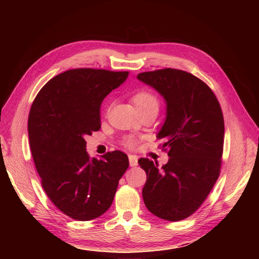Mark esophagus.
<instances>
[{
  "mask_svg": "<svg viewBox=\"0 0 259 259\" xmlns=\"http://www.w3.org/2000/svg\"><path fill=\"white\" fill-rule=\"evenodd\" d=\"M129 164H130V167L138 166V158H137L136 156L130 155L129 156Z\"/></svg>",
  "mask_w": 259,
  "mask_h": 259,
  "instance_id": "34e87169",
  "label": "esophagus"
}]
</instances>
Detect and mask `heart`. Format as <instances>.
Instances as JSON below:
<instances>
[{"label":"heart","instance_id":"b5f03b06","mask_svg":"<svg viewBox=\"0 0 259 259\" xmlns=\"http://www.w3.org/2000/svg\"><path fill=\"white\" fill-rule=\"evenodd\" d=\"M131 101L134 102L135 107L138 110L139 113H158L159 108H160V101H159L156 93H153L152 91L148 89H140L138 91H136L133 97H131ZM124 145L131 148L136 145V142L133 138H126L124 141Z\"/></svg>","mask_w":259,"mask_h":259}]
</instances>
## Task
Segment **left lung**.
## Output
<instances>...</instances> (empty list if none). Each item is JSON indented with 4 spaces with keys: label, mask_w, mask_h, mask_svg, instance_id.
Returning a JSON list of instances; mask_svg holds the SVG:
<instances>
[{
    "label": "left lung",
    "mask_w": 259,
    "mask_h": 259,
    "mask_svg": "<svg viewBox=\"0 0 259 259\" xmlns=\"http://www.w3.org/2000/svg\"><path fill=\"white\" fill-rule=\"evenodd\" d=\"M138 80L160 93L166 119L157 139L169 161L159 168L148 158L138 160L147 174L145 205L155 216L179 222L205 201L219 177L225 125L221 104L210 88L183 70L142 72Z\"/></svg>",
    "instance_id": "obj_1"
}]
</instances>
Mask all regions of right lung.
Masks as SVG:
<instances>
[{
	"mask_svg": "<svg viewBox=\"0 0 259 259\" xmlns=\"http://www.w3.org/2000/svg\"><path fill=\"white\" fill-rule=\"evenodd\" d=\"M128 74L102 69L65 71L49 81L32 103L27 131L42 187L57 208L75 221L106 212L129 167L128 156L119 150L90 158L84 140L100 130L103 99Z\"/></svg>",
	"mask_w": 259,
	"mask_h": 259,
	"instance_id": "right-lung-1",
	"label": "right lung"
}]
</instances>
